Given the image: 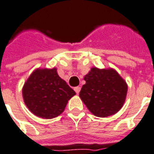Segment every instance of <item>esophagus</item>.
Wrapping results in <instances>:
<instances>
[{
  "mask_svg": "<svg viewBox=\"0 0 154 154\" xmlns=\"http://www.w3.org/2000/svg\"><path fill=\"white\" fill-rule=\"evenodd\" d=\"M80 87H75V88H74V90H75V91L76 92V94H79V91H80Z\"/></svg>",
  "mask_w": 154,
  "mask_h": 154,
  "instance_id": "34e87169",
  "label": "esophagus"
}]
</instances>
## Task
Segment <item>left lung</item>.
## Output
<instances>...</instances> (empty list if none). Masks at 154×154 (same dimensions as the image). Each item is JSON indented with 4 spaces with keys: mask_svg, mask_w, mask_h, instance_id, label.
<instances>
[{
    "mask_svg": "<svg viewBox=\"0 0 154 154\" xmlns=\"http://www.w3.org/2000/svg\"><path fill=\"white\" fill-rule=\"evenodd\" d=\"M79 97L87 109L97 117L116 114L123 106L127 84L115 70L92 67L84 77Z\"/></svg>",
    "mask_w": 154,
    "mask_h": 154,
    "instance_id": "left-lung-1",
    "label": "left lung"
}]
</instances>
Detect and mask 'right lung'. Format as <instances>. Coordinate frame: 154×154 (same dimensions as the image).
<instances>
[{"instance_id":"add662e5","label":"right lung","mask_w":154,"mask_h":154,"mask_svg":"<svg viewBox=\"0 0 154 154\" xmlns=\"http://www.w3.org/2000/svg\"><path fill=\"white\" fill-rule=\"evenodd\" d=\"M56 68L35 70L24 83L22 94L24 103L32 114L42 119H51L64 110L67 103L75 94Z\"/></svg>"}]
</instances>
